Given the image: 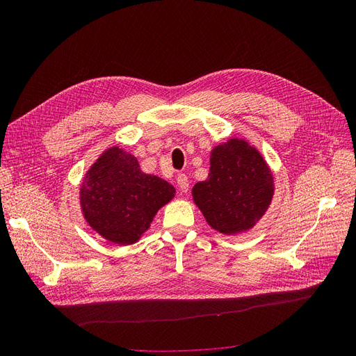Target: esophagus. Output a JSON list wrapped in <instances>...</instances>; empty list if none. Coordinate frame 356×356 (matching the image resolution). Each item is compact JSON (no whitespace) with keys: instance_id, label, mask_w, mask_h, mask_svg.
<instances>
[{"instance_id":"obj_1","label":"esophagus","mask_w":356,"mask_h":356,"mask_svg":"<svg viewBox=\"0 0 356 356\" xmlns=\"http://www.w3.org/2000/svg\"><path fill=\"white\" fill-rule=\"evenodd\" d=\"M177 184H178V191L181 193H187L188 191V178L186 174H179L177 177Z\"/></svg>"}]
</instances>
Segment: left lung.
I'll list each match as a JSON object with an SVG mask.
<instances>
[{"label":"left lung","mask_w":356,"mask_h":356,"mask_svg":"<svg viewBox=\"0 0 356 356\" xmlns=\"http://www.w3.org/2000/svg\"><path fill=\"white\" fill-rule=\"evenodd\" d=\"M273 197V175L261 154L232 138L211 153L207 181L193 187V200L208 224L224 234L250 230Z\"/></svg>","instance_id":"8db88e82"}]
</instances>
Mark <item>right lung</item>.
Masks as SVG:
<instances>
[{"label": "right lung", "instance_id": "right-lung-1", "mask_svg": "<svg viewBox=\"0 0 356 356\" xmlns=\"http://www.w3.org/2000/svg\"><path fill=\"white\" fill-rule=\"evenodd\" d=\"M174 196L168 181L144 174L138 160L118 147L98 159L80 188L84 218L102 238L118 245L135 243Z\"/></svg>", "mask_w": 356, "mask_h": 356}]
</instances>
